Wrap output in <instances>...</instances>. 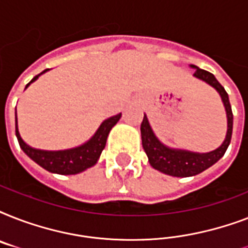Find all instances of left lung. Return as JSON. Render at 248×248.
Instances as JSON below:
<instances>
[{
	"instance_id": "1",
	"label": "left lung",
	"mask_w": 248,
	"mask_h": 248,
	"mask_svg": "<svg viewBox=\"0 0 248 248\" xmlns=\"http://www.w3.org/2000/svg\"><path fill=\"white\" fill-rule=\"evenodd\" d=\"M196 69L194 77L202 79L220 93L221 100L225 107L228 118V130L227 136L223 144L217 149L208 153H194V152L181 151V149H172V148L166 147L157 139L155 132L152 130L151 124L148 122L147 116L144 114L143 122L140 126L141 131V143L145 153L148 155L149 163L153 169L158 170L166 175L177 177H186L198 175L212 165H215L227 152L229 144H231L232 132H233V112H232L231 103H229V96L223 86L220 85L219 81L215 78V76L207 71L200 69L196 65H190Z\"/></svg>"
}]
</instances>
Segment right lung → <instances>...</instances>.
Returning <instances> with one entry per match:
<instances>
[{"label":"right lung","mask_w":248,"mask_h":248,"mask_svg":"<svg viewBox=\"0 0 248 248\" xmlns=\"http://www.w3.org/2000/svg\"><path fill=\"white\" fill-rule=\"evenodd\" d=\"M47 71L48 69H45L44 72H41L40 75H37L28 85L25 86V89L33 81H36L42 73ZM120 118L121 113L105 120L100 124V127L97 128L95 135L87 143L77 148L65 149V151H41V149H34V148L29 147L28 144H25L24 140L21 139L20 134H19V130H17L16 110H15V134H16L17 141H19V145L23 149V152L28 155L29 158L33 159L37 165H40L41 167H44L45 170H47L50 172L60 173V175H75V173L82 172L85 170L93 167L97 162L101 152L105 148L109 131L120 121Z\"/></svg>","instance_id":"add662e5"}]
</instances>
